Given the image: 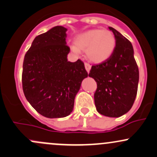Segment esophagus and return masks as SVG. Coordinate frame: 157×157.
Listing matches in <instances>:
<instances>
[{"mask_svg":"<svg viewBox=\"0 0 157 157\" xmlns=\"http://www.w3.org/2000/svg\"><path fill=\"white\" fill-rule=\"evenodd\" d=\"M84 65H85L86 71H87V73H90V69H91V65H90V64L86 63V62H85V63H84Z\"/></svg>","mask_w":157,"mask_h":157,"instance_id":"1","label":"esophagus"}]
</instances>
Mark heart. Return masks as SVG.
Wrapping results in <instances>:
<instances>
[{"instance_id":"b5f03b06","label":"heart","mask_w":157,"mask_h":157,"mask_svg":"<svg viewBox=\"0 0 157 157\" xmlns=\"http://www.w3.org/2000/svg\"><path fill=\"white\" fill-rule=\"evenodd\" d=\"M74 43L71 46L73 52L79 53L80 50H85L88 59L99 64L106 62L113 54L116 40L108 29H93L77 35Z\"/></svg>"}]
</instances>
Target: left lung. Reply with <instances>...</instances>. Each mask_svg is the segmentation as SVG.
<instances>
[{
  "label": "left lung",
  "instance_id": "1",
  "mask_svg": "<svg viewBox=\"0 0 157 157\" xmlns=\"http://www.w3.org/2000/svg\"><path fill=\"white\" fill-rule=\"evenodd\" d=\"M115 51L106 62L92 66L89 76L97 82L94 100L97 111L110 117H119L133 106L137 93L139 70L132 43L112 27Z\"/></svg>",
  "mask_w": 157,
  "mask_h": 157
}]
</instances>
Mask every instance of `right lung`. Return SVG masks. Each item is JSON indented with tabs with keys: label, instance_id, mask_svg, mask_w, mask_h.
<instances>
[{
	"label": "right lung",
	"instance_id": "1",
	"mask_svg": "<svg viewBox=\"0 0 157 157\" xmlns=\"http://www.w3.org/2000/svg\"><path fill=\"white\" fill-rule=\"evenodd\" d=\"M67 31L57 25L36 36L24 57V95L38 113L48 118L67 117L73 112L75 95L88 76L82 61H67Z\"/></svg>",
	"mask_w": 157,
	"mask_h": 157
}]
</instances>
